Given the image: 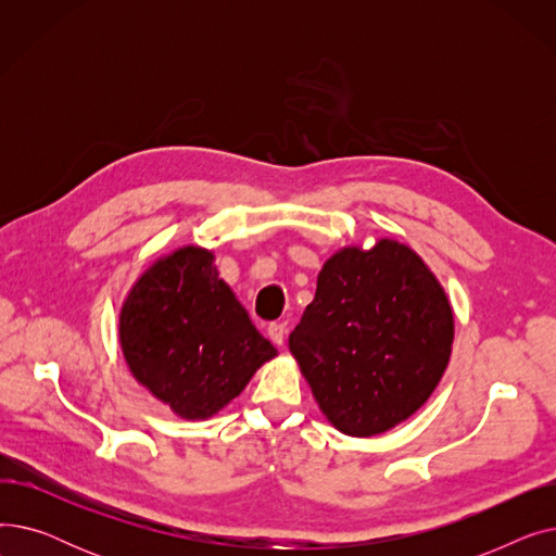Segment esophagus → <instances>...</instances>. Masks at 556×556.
I'll list each match as a JSON object with an SVG mask.
<instances>
[{"instance_id": "obj_1", "label": "esophagus", "mask_w": 556, "mask_h": 556, "mask_svg": "<svg viewBox=\"0 0 556 556\" xmlns=\"http://www.w3.org/2000/svg\"><path fill=\"white\" fill-rule=\"evenodd\" d=\"M268 336H270V340L275 344H283V340H286V323H273L268 327Z\"/></svg>"}]
</instances>
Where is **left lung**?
<instances>
[{
  "mask_svg": "<svg viewBox=\"0 0 556 556\" xmlns=\"http://www.w3.org/2000/svg\"><path fill=\"white\" fill-rule=\"evenodd\" d=\"M453 311L419 254L383 239L344 248L288 338L319 410L344 434H381L428 401L451 358Z\"/></svg>",
  "mask_w": 556,
  "mask_h": 556,
  "instance_id": "1",
  "label": "left lung"
}]
</instances>
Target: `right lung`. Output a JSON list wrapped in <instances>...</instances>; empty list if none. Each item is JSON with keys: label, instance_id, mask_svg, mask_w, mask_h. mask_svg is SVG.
<instances>
[{"label": "right lung", "instance_id": "1", "mask_svg": "<svg viewBox=\"0 0 556 556\" xmlns=\"http://www.w3.org/2000/svg\"><path fill=\"white\" fill-rule=\"evenodd\" d=\"M126 363L182 419H207L237 399L277 349L218 277L214 254L182 248L146 270L119 315Z\"/></svg>", "mask_w": 556, "mask_h": 556}]
</instances>
